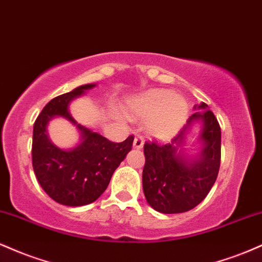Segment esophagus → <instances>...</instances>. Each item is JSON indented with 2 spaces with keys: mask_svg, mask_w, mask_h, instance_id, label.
Here are the masks:
<instances>
[{
  "mask_svg": "<svg viewBox=\"0 0 262 262\" xmlns=\"http://www.w3.org/2000/svg\"><path fill=\"white\" fill-rule=\"evenodd\" d=\"M133 145H134V148H137V149H141V148H143V145H144V139H143V137H141V135H135Z\"/></svg>",
  "mask_w": 262,
  "mask_h": 262,
  "instance_id": "34e87169",
  "label": "esophagus"
}]
</instances>
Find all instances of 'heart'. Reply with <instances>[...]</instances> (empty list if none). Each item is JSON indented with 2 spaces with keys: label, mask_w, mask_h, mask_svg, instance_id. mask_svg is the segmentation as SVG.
<instances>
[{
  "label": "heart",
  "mask_w": 262,
  "mask_h": 262,
  "mask_svg": "<svg viewBox=\"0 0 262 262\" xmlns=\"http://www.w3.org/2000/svg\"><path fill=\"white\" fill-rule=\"evenodd\" d=\"M128 112L133 118L149 119L148 130L152 137L167 139L185 124L188 104L172 91L152 90L129 102Z\"/></svg>",
  "instance_id": "b5f03b06"
}]
</instances>
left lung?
Masks as SVG:
<instances>
[{"mask_svg": "<svg viewBox=\"0 0 262 262\" xmlns=\"http://www.w3.org/2000/svg\"><path fill=\"white\" fill-rule=\"evenodd\" d=\"M201 103L198 108H207ZM194 120L204 122L201 140L204 149L199 158L186 162L176 154L184 132ZM221 127L212 111L194 113L187 124L169 144L145 141L143 169V189L146 201L155 210L165 214L183 213L194 208L209 193L217 180L221 166Z\"/></svg>", "mask_w": 262, "mask_h": 262, "instance_id": "left-lung-1", "label": "left lung"}]
</instances>
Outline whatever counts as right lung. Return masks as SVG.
Listing matches in <instances>:
<instances>
[{
	"label": "right lung",
	"instance_id": "right-lung-1",
	"mask_svg": "<svg viewBox=\"0 0 262 262\" xmlns=\"http://www.w3.org/2000/svg\"><path fill=\"white\" fill-rule=\"evenodd\" d=\"M95 85H83L53 98L43 108L33 127V170L41 188L64 206H85L106 191L113 172L133 146V135L113 143L98 133L77 124L69 113V102ZM55 115L73 121L83 134V143L73 150H62L49 140L47 122Z\"/></svg>",
	"mask_w": 262,
	"mask_h": 262
}]
</instances>
